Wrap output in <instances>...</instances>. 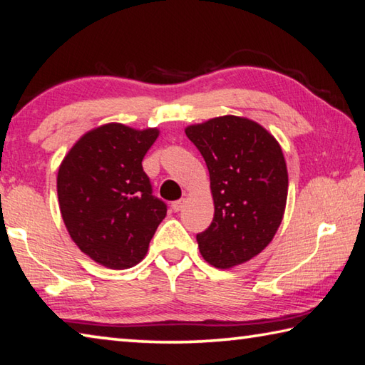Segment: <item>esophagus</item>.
Instances as JSON below:
<instances>
[{"mask_svg":"<svg viewBox=\"0 0 365 365\" xmlns=\"http://www.w3.org/2000/svg\"><path fill=\"white\" fill-rule=\"evenodd\" d=\"M184 205H185V198H180V200L171 203V210L178 212V211H181L184 208Z\"/></svg>","mask_w":365,"mask_h":365,"instance_id":"esophagus-1","label":"esophagus"}]
</instances>
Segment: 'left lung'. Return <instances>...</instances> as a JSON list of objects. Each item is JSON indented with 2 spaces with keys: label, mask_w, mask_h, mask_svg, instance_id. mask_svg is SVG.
Returning <instances> with one entry per match:
<instances>
[{
  "label": "left lung",
  "mask_w": 365,
  "mask_h": 365,
  "mask_svg": "<svg viewBox=\"0 0 365 365\" xmlns=\"http://www.w3.org/2000/svg\"><path fill=\"white\" fill-rule=\"evenodd\" d=\"M210 171L215 217L197 243L216 268L245 264L262 252L283 221L287 168L279 143L247 118L221 115L185 127Z\"/></svg>",
  "instance_id": "1"
}]
</instances>
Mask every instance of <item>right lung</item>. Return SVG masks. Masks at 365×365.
<instances>
[{
	"instance_id": "right-lung-1",
	"label": "right lung",
	"mask_w": 365,
	"mask_h": 365,
	"mask_svg": "<svg viewBox=\"0 0 365 365\" xmlns=\"http://www.w3.org/2000/svg\"><path fill=\"white\" fill-rule=\"evenodd\" d=\"M159 133L105 123L82 135L60 163L57 194L66 230L103 267L140 264L167 216L141 165Z\"/></svg>"
}]
</instances>
